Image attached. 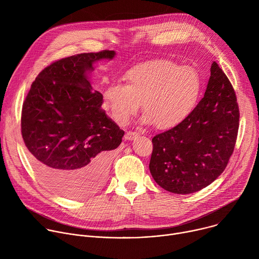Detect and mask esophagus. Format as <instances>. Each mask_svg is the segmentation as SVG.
<instances>
[{
    "label": "esophagus",
    "mask_w": 259,
    "mask_h": 259,
    "mask_svg": "<svg viewBox=\"0 0 259 259\" xmlns=\"http://www.w3.org/2000/svg\"><path fill=\"white\" fill-rule=\"evenodd\" d=\"M137 136H138V133H137V132L128 131V132L125 134V139H126V140H133V139L136 138Z\"/></svg>",
    "instance_id": "esophagus-1"
}]
</instances>
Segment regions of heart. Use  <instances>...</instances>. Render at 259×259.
<instances>
[{"label": "heart", "instance_id": "1", "mask_svg": "<svg viewBox=\"0 0 259 259\" xmlns=\"http://www.w3.org/2000/svg\"><path fill=\"white\" fill-rule=\"evenodd\" d=\"M124 85H109L103 102L120 125L128 123L142 103L144 122L158 129H170L193 112L202 90L199 72L167 59H154L129 68Z\"/></svg>", "mask_w": 259, "mask_h": 259}]
</instances>
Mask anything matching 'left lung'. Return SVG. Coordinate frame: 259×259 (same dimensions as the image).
Masks as SVG:
<instances>
[{
  "instance_id": "1",
  "label": "left lung",
  "mask_w": 259,
  "mask_h": 259,
  "mask_svg": "<svg viewBox=\"0 0 259 259\" xmlns=\"http://www.w3.org/2000/svg\"><path fill=\"white\" fill-rule=\"evenodd\" d=\"M204 97L190 116L156 135L150 171L164 190L192 194L208 187L229 163L239 129L235 90L213 61Z\"/></svg>"
}]
</instances>
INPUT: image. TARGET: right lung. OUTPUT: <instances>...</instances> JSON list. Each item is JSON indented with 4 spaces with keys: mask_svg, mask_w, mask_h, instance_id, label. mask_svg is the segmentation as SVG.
Masks as SVG:
<instances>
[{
    "mask_svg": "<svg viewBox=\"0 0 259 259\" xmlns=\"http://www.w3.org/2000/svg\"><path fill=\"white\" fill-rule=\"evenodd\" d=\"M115 51L82 53L45 67L31 84L21 112V134L29 161L55 193L81 198L104 183L124 131L108 118L102 94L88 78L93 63Z\"/></svg>",
    "mask_w": 259,
    "mask_h": 259,
    "instance_id": "obj_1",
    "label": "right lung"
}]
</instances>
